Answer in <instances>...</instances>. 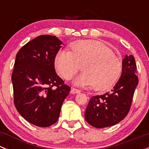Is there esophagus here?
<instances>
[{"label": "esophagus", "instance_id": "esophagus-1", "mask_svg": "<svg viewBox=\"0 0 149 149\" xmlns=\"http://www.w3.org/2000/svg\"><path fill=\"white\" fill-rule=\"evenodd\" d=\"M80 92H81L80 90L77 89V88H72V89H71V93H72V94H79V93H80Z\"/></svg>", "mask_w": 149, "mask_h": 149}]
</instances>
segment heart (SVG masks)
Wrapping results in <instances>:
<instances>
[{
  "mask_svg": "<svg viewBox=\"0 0 149 149\" xmlns=\"http://www.w3.org/2000/svg\"><path fill=\"white\" fill-rule=\"evenodd\" d=\"M70 52L60 51L54 65L58 74L71 79L79 70L84 72L73 81L77 86L93 85L96 91H106L116 83L122 71L120 60L102 42L85 40L74 42Z\"/></svg>",
  "mask_w": 149,
  "mask_h": 149,
  "instance_id": "1",
  "label": "heart"
}]
</instances>
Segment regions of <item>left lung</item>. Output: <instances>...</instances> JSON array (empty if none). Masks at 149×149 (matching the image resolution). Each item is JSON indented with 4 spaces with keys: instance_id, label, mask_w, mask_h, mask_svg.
Instances as JSON below:
<instances>
[{
    "instance_id": "obj_1",
    "label": "left lung",
    "mask_w": 149,
    "mask_h": 149,
    "mask_svg": "<svg viewBox=\"0 0 149 149\" xmlns=\"http://www.w3.org/2000/svg\"><path fill=\"white\" fill-rule=\"evenodd\" d=\"M120 78L110 92L90 99L85 112V120L97 128L110 127L123 120L130 110L135 89L139 84L136 64L132 55L122 62Z\"/></svg>"
}]
</instances>
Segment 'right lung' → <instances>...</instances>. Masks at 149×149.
I'll return each instance as SVG.
<instances>
[{"label": "right lung", "instance_id": "add662e5", "mask_svg": "<svg viewBox=\"0 0 149 149\" xmlns=\"http://www.w3.org/2000/svg\"><path fill=\"white\" fill-rule=\"evenodd\" d=\"M62 44L55 36L40 35L16 54L11 76L15 107L26 121L39 127H49L58 121L70 91L55 73L54 65Z\"/></svg>", "mask_w": 149, "mask_h": 149}]
</instances>
